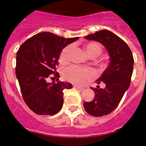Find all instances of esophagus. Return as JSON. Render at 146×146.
Wrapping results in <instances>:
<instances>
[{
  "mask_svg": "<svg viewBox=\"0 0 146 146\" xmlns=\"http://www.w3.org/2000/svg\"><path fill=\"white\" fill-rule=\"evenodd\" d=\"M73 87H74V88L77 89V90H79V91H82V90L84 89V88L80 87V86H76V85H74V86H73Z\"/></svg>",
  "mask_w": 146,
  "mask_h": 146,
  "instance_id": "esophagus-1",
  "label": "esophagus"
}]
</instances>
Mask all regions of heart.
Wrapping results in <instances>:
<instances>
[{"label": "heart", "instance_id": "obj_1", "mask_svg": "<svg viewBox=\"0 0 146 146\" xmlns=\"http://www.w3.org/2000/svg\"><path fill=\"white\" fill-rule=\"evenodd\" d=\"M86 53L89 57L95 58L99 56L101 54L102 49L101 45L96 42H88L83 45ZM71 52V47L67 46L60 52V61L63 64L66 63L69 58V55ZM99 64L100 66L104 65L102 60H99ZM64 77L66 80L75 84H82L86 81L91 80L94 76L92 71L89 69L81 68L77 66H71L67 67L64 70Z\"/></svg>", "mask_w": 146, "mask_h": 146}]
</instances>
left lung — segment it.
<instances>
[{
	"mask_svg": "<svg viewBox=\"0 0 146 146\" xmlns=\"http://www.w3.org/2000/svg\"><path fill=\"white\" fill-rule=\"evenodd\" d=\"M94 40L106 47L110 57L109 66L96 80L97 84L104 83V88L99 86L91 88L95 93L92 101L85 102V110L93 116H103L113 112L129 87L133 72L134 58L127 44L120 37L108 30H102L85 36Z\"/></svg>",
	"mask_w": 146,
	"mask_h": 146,
	"instance_id": "1",
	"label": "left lung"
}]
</instances>
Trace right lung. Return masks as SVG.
<instances>
[{
	"label": "right lung",
	"instance_id": "1",
	"mask_svg": "<svg viewBox=\"0 0 146 146\" xmlns=\"http://www.w3.org/2000/svg\"><path fill=\"white\" fill-rule=\"evenodd\" d=\"M79 37L65 38L50 32H42L27 39L18 50L16 76L22 96L28 108L38 115L56 114L64 104V89L69 82L58 81L56 66L63 48ZM57 78L47 83L48 78Z\"/></svg>",
	"mask_w": 146,
	"mask_h": 146
}]
</instances>
